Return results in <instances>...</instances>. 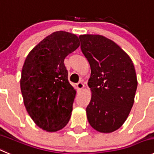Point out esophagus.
Returning <instances> with one entry per match:
<instances>
[{"label": "esophagus", "mask_w": 154, "mask_h": 154, "mask_svg": "<svg viewBox=\"0 0 154 154\" xmlns=\"http://www.w3.org/2000/svg\"><path fill=\"white\" fill-rule=\"evenodd\" d=\"M76 86H77V89H78L79 91H80L84 88V84H83L82 82H78L76 84Z\"/></svg>", "instance_id": "34e87169"}]
</instances>
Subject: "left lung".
Returning a JSON list of instances; mask_svg holds the SVG:
<instances>
[{"label": "left lung", "instance_id": "left-lung-1", "mask_svg": "<svg viewBox=\"0 0 154 154\" xmlns=\"http://www.w3.org/2000/svg\"><path fill=\"white\" fill-rule=\"evenodd\" d=\"M79 39L91 66L88 120L97 131L112 132L123 125L134 103L137 86L134 64L110 39L99 35H82Z\"/></svg>", "mask_w": 154, "mask_h": 154}]
</instances>
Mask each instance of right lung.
I'll return each instance as SVG.
<instances>
[{
  "label": "right lung",
  "instance_id": "obj_1",
  "mask_svg": "<svg viewBox=\"0 0 154 154\" xmlns=\"http://www.w3.org/2000/svg\"><path fill=\"white\" fill-rule=\"evenodd\" d=\"M79 45L75 35L54 32L25 60L20 79L23 102L35 123L45 131H59L69 121L76 91L68 81L64 59Z\"/></svg>",
  "mask_w": 154,
  "mask_h": 154
}]
</instances>
